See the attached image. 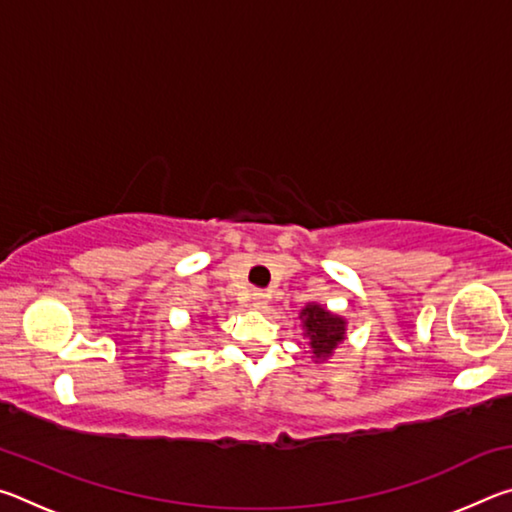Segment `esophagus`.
Listing matches in <instances>:
<instances>
[{
	"label": "esophagus",
	"mask_w": 512,
	"mask_h": 512,
	"mask_svg": "<svg viewBox=\"0 0 512 512\" xmlns=\"http://www.w3.org/2000/svg\"><path fill=\"white\" fill-rule=\"evenodd\" d=\"M266 302H268V296H266L264 291H255V293H253V307L264 309Z\"/></svg>",
	"instance_id": "esophagus-1"
}]
</instances>
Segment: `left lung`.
<instances>
[{
  "label": "left lung",
  "instance_id": "left-lung-1",
  "mask_svg": "<svg viewBox=\"0 0 512 512\" xmlns=\"http://www.w3.org/2000/svg\"><path fill=\"white\" fill-rule=\"evenodd\" d=\"M302 318H305V334L309 339L314 357L316 359L329 357L336 345L343 341L345 320L329 314V311L320 305H307L302 309Z\"/></svg>",
  "mask_w": 512,
  "mask_h": 512
}]
</instances>
